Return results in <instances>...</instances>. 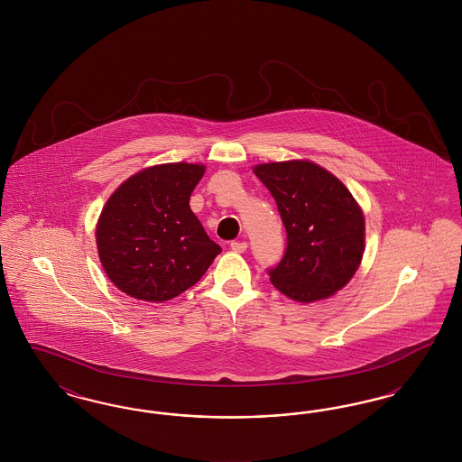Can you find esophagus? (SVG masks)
Segmentation results:
<instances>
[{"label": "esophagus", "instance_id": "34e87169", "mask_svg": "<svg viewBox=\"0 0 462 462\" xmlns=\"http://www.w3.org/2000/svg\"><path fill=\"white\" fill-rule=\"evenodd\" d=\"M230 249L236 253H244L247 249V242L245 241H232L230 242Z\"/></svg>", "mask_w": 462, "mask_h": 462}]
</instances>
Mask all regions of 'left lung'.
<instances>
[{
    "label": "left lung",
    "instance_id": "8db88e82",
    "mask_svg": "<svg viewBox=\"0 0 462 462\" xmlns=\"http://www.w3.org/2000/svg\"><path fill=\"white\" fill-rule=\"evenodd\" d=\"M277 202L286 226L282 260L268 268L272 284L296 301L329 298L346 286L362 262L365 223L350 190L308 161L254 168Z\"/></svg>",
    "mask_w": 462,
    "mask_h": 462
}]
</instances>
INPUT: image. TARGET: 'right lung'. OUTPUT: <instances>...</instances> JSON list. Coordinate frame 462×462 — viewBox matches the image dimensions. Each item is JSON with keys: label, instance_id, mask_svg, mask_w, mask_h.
Instances as JSON below:
<instances>
[{"label": "right lung", "instance_id": "right-lung-1", "mask_svg": "<svg viewBox=\"0 0 462 462\" xmlns=\"http://www.w3.org/2000/svg\"><path fill=\"white\" fill-rule=\"evenodd\" d=\"M200 164H161L128 178L102 209L97 245L110 281L128 296L168 301L198 284L221 247L190 209Z\"/></svg>", "mask_w": 462, "mask_h": 462}]
</instances>
